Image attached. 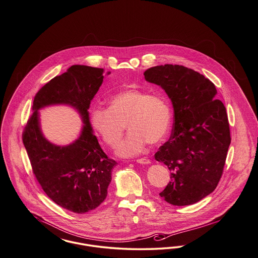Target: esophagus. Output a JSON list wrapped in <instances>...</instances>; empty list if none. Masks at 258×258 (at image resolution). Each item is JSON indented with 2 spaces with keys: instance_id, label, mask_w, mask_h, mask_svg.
I'll list each match as a JSON object with an SVG mask.
<instances>
[{
  "instance_id": "1",
  "label": "esophagus",
  "mask_w": 258,
  "mask_h": 258,
  "mask_svg": "<svg viewBox=\"0 0 258 258\" xmlns=\"http://www.w3.org/2000/svg\"><path fill=\"white\" fill-rule=\"evenodd\" d=\"M135 161L138 162V163H140V164H149V163H151V160H149V159H146V158L137 159Z\"/></svg>"
}]
</instances>
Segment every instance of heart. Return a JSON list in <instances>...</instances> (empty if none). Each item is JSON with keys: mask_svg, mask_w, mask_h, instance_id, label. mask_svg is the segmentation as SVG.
Segmentation results:
<instances>
[{"mask_svg": "<svg viewBox=\"0 0 258 258\" xmlns=\"http://www.w3.org/2000/svg\"><path fill=\"white\" fill-rule=\"evenodd\" d=\"M90 120L102 141L115 148L123 137L125 123L130 133L118 148L121 157L137 155L149 144H158L168 134L171 110L167 100L141 90H126L113 95L108 108L94 107Z\"/></svg>", "mask_w": 258, "mask_h": 258, "instance_id": "obj_1", "label": "heart"}]
</instances>
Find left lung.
I'll return each mask as SVG.
<instances>
[{"label":"left lung","instance_id":"8db88e82","mask_svg":"<svg viewBox=\"0 0 258 258\" xmlns=\"http://www.w3.org/2000/svg\"><path fill=\"white\" fill-rule=\"evenodd\" d=\"M144 76L165 91L174 109L171 136L155 154L171 171L160 196L175 206L195 204L221 180L231 142L225 106L212 81L184 66L153 67Z\"/></svg>","mask_w":258,"mask_h":258}]
</instances>
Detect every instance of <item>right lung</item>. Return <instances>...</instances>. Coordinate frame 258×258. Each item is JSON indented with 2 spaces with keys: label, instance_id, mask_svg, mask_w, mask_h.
I'll use <instances>...</instances> for the list:
<instances>
[{
  "label": "right lung",
  "instance_id": "obj_1",
  "mask_svg": "<svg viewBox=\"0 0 258 258\" xmlns=\"http://www.w3.org/2000/svg\"><path fill=\"white\" fill-rule=\"evenodd\" d=\"M103 77V69L74 64L51 79L34 98V112L22 135L33 173L43 191L56 204L76 214L90 212L104 201L117 164L99 146L89 120L91 100ZM52 104L74 106L86 124L80 138L68 147H56L41 134L37 110Z\"/></svg>",
  "mask_w": 258,
  "mask_h": 258
}]
</instances>
